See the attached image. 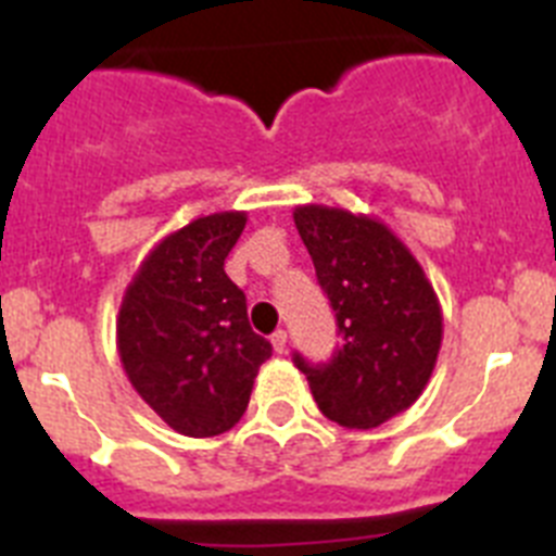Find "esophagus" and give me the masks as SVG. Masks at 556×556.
Segmentation results:
<instances>
[{
    "mask_svg": "<svg viewBox=\"0 0 556 556\" xmlns=\"http://www.w3.org/2000/svg\"><path fill=\"white\" fill-rule=\"evenodd\" d=\"M269 342H273L275 353H287V331H283V328H278V331L269 337Z\"/></svg>",
    "mask_w": 556,
    "mask_h": 556,
    "instance_id": "1",
    "label": "esophagus"
}]
</instances>
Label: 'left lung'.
I'll return each instance as SVG.
<instances>
[{
	"mask_svg": "<svg viewBox=\"0 0 556 556\" xmlns=\"http://www.w3.org/2000/svg\"><path fill=\"white\" fill-rule=\"evenodd\" d=\"M292 217L345 333L328 365L294 362L328 420L376 429L429 384L443 345L440 298L415 253L378 217L317 203L298 205Z\"/></svg>",
	"mask_w": 556,
	"mask_h": 556,
	"instance_id": "8db88e82",
	"label": "left lung"
}]
</instances>
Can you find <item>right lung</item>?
I'll use <instances>...</instances> for the list:
<instances>
[{
    "mask_svg": "<svg viewBox=\"0 0 556 556\" xmlns=\"http://www.w3.org/2000/svg\"><path fill=\"white\" fill-rule=\"evenodd\" d=\"M244 225V211H217L172 230L122 294L116 351L127 381L178 434L233 429L273 356L250 328L244 292L225 275Z\"/></svg>",
    "mask_w": 556,
    "mask_h": 556,
    "instance_id": "1",
    "label": "right lung"
}]
</instances>
